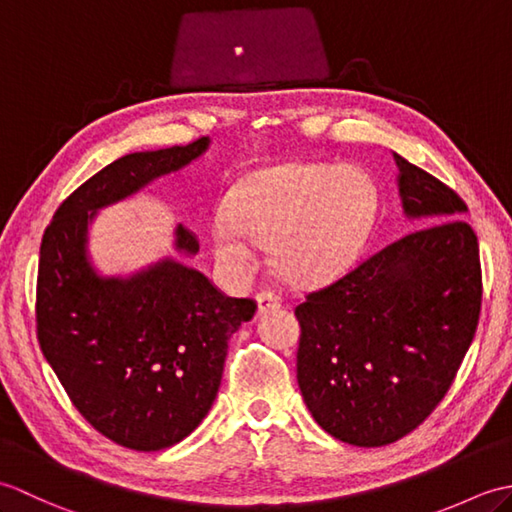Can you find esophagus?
Returning a JSON list of instances; mask_svg holds the SVG:
<instances>
[{"mask_svg":"<svg viewBox=\"0 0 512 512\" xmlns=\"http://www.w3.org/2000/svg\"><path fill=\"white\" fill-rule=\"evenodd\" d=\"M257 308H259V314L279 310L281 299L277 295H273V292H262V295H257Z\"/></svg>","mask_w":512,"mask_h":512,"instance_id":"esophagus-1","label":"esophagus"}]
</instances>
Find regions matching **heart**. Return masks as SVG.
<instances>
[{"label": "heart", "instance_id": "heart-1", "mask_svg": "<svg viewBox=\"0 0 512 512\" xmlns=\"http://www.w3.org/2000/svg\"><path fill=\"white\" fill-rule=\"evenodd\" d=\"M376 209L363 169L286 162L248 173L228 211L211 222L215 255L233 273L255 264V244L270 246L281 275L299 284L328 279L361 248Z\"/></svg>", "mask_w": 512, "mask_h": 512}]
</instances>
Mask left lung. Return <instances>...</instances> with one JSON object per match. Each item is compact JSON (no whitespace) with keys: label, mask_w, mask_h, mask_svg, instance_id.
<instances>
[{"label":"left lung","mask_w":512,"mask_h":512,"mask_svg":"<svg viewBox=\"0 0 512 512\" xmlns=\"http://www.w3.org/2000/svg\"><path fill=\"white\" fill-rule=\"evenodd\" d=\"M407 220L427 222L297 306V380L336 440L385 447L438 407L480 321L482 268L460 195L394 154Z\"/></svg>","instance_id":"8db88e82"}]
</instances>
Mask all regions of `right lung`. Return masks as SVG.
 Wrapping results in <instances>:
<instances>
[{
    "label": "right lung",
    "mask_w": 512,
    "mask_h": 512,
    "mask_svg": "<svg viewBox=\"0 0 512 512\" xmlns=\"http://www.w3.org/2000/svg\"><path fill=\"white\" fill-rule=\"evenodd\" d=\"M211 138L114 160L81 184L46 228L39 250L41 352L92 427L121 447L160 451L184 440L213 407L228 341L255 301L222 295L182 262L200 250L173 228V250L129 275H103L90 255L101 209L132 198L206 154Z\"/></svg>",
    "instance_id": "right-lung-1"
}]
</instances>
